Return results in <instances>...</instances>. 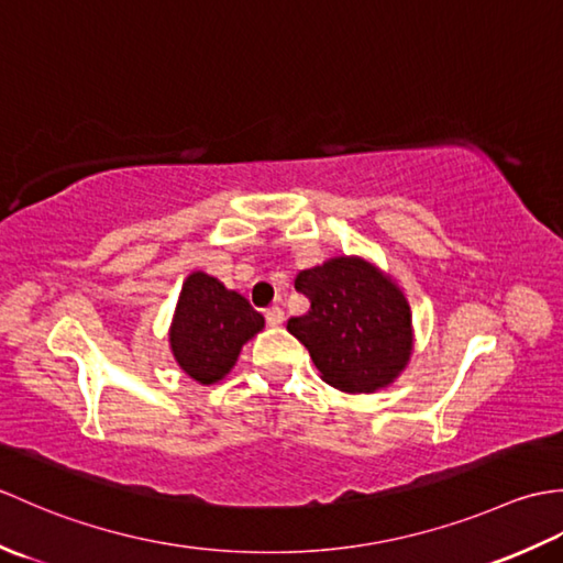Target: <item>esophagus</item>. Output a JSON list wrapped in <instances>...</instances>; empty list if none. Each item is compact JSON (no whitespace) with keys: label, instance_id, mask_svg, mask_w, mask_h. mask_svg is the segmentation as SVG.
Here are the masks:
<instances>
[{"label":"esophagus","instance_id":"esophagus-1","mask_svg":"<svg viewBox=\"0 0 563 563\" xmlns=\"http://www.w3.org/2000/svg\"><path fill=\"white\" fill-rule=\"evenodd\" d=\"M283 319H285V312H283V309H280L278 305L266 309V321H268L271 327H280V324H283Z\"/></svg>","mask_w":563,"mask_h":563}]
</instances>
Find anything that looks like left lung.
Listing matches in <instances>:
<instances>
[{
  "instance_id": "obj_1",
  "label": "left lung",
  "mask_w": 563,
  "mask_h": 563,
  "mask_svg": "<svg viewBox=\"0 0 563 563\" xmlns=\"http://www.w3.org/2000/svg\"><path fill=\"white\" fill-rule=\"evenodd\" d=\"M295 290L309 312L288 331L312 355L321 379L349 394L391 385L411 357V307L389 275L357 256L300 271Z\"/></svg>"
}]
</instances>
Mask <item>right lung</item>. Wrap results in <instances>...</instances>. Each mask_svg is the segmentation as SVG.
<instances>
[{"label": "right lung", "instance_id": "right-lung-1", "mask_svg": "<svg viewBox=\"0 0 563 563\" xmlns=\"http://www.w3.org/2000/svg\"><path fill=\"white\" fill-rule=\"evenodd\" d=\"M263 329V317L212 275L190 273L169 329L172 353L184 373L212 385L234 367L242 345Z\"/></svg>", "mask_w": 563, "mask_h": 563}]
</instances>
